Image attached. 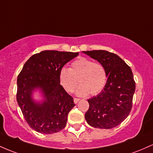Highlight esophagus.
Instances as JSON below:
<instances>
[{"label":"esophagus","instance_id":"34e87169","mask_svg":"<svg viewBox=\"0 0 153 153\" xmlns=\"http://www.w3.org/2000/svg\"><path fill=\"white\" fill-rule=\"evenodd\" d=\"M73 100H74V102H75V103L76 104V103H78V101H79L80 99H78V98H74V99H73Z\"/></svg>","mask_w":153,"mask_h":153}]
</instances>
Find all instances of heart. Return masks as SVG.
<instances>
[{
    "mask_svg": "<svg viewBox=\"0 0 153 153\" xmlns=\"http://www.w3.org/2000/svg\"><path fill=\"white\" fill-rule=\"evenodd\" d=\"M107 78L106 69L102 64L84 57L74 61L70 69L62 68L59 74L60 84L68 93H72L79 83L76 94L80 97L89 93L98 94L106 84Z\"/></svg>",
    "mask_w": 153,
    "mask_h": 153,
    "instance_id": "b5f03b06",
    "label": "heart"
}]
</instances>
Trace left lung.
I'll return each instance as SVG.
<instances>
[{
  "instance_id": "obj_1",
  "label": "left lung",
  "mask_w": 153,
  "mask_h": 153,
  "mask_svg": "<svg viewBox=\"0 0 153 153\" xmlns=\"http://www.w3.org/2000/svg\"><path fill=\"white\" fill-rule=\"evenodd\" d=\"M102 64L107 80L101 93L88 100L89 108L85 118L98 128L116 127L128 117L132 108L135 81L131 69L120 56L105 50L84 51Z\"/></svg>"
}]
</instances>
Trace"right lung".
I'll use <instances>...</instances> for the list:
<instances>
[{"instance_id": "obj_1", "label": "right lung", "mask_w": 153, "mask_h": 153, "mask_svg": "<svg viewBox=\"0 0 153 153\" xmlns=\"http://www.w3.org/2000/svg\"><path fill=\"white\" fill-rule=\"evenodd\" d=\"M78 52L43 51L25 62L17 78L16 100L25 120L33 130L53 134L66 126L69 112L75 106L73 98L60 85L59 74L64 65ZM41 88L45 100L37 103L31 94Z\"/></svg>"}]
</instances>
